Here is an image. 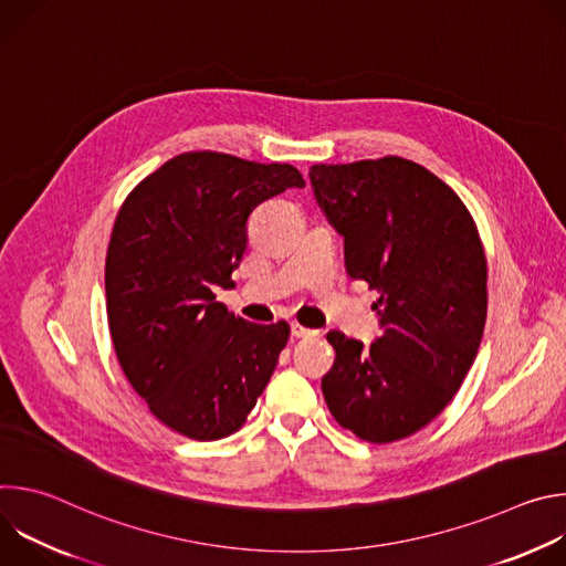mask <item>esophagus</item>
I'll list each match as a JSON object with an SVG mask.
<instances>
[{
  "instance_id": "esophagus-1",
  "label": "esophagus",
  "mask_w": 566,
  "mask_h": 566,
  "mask_svg": "<svg viewBox=\"0 0 566 566\" xmlns=\"http://www.w3.org/2000/svg\"><path fill=\"white\" fill-rule=\"evenodd\" d=\"M291 336L293 338H311V336H317V334L313 329H306V327L297 325V322H293V325H291Z\"/></svg>"
}]
</instances>
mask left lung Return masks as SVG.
Instances as JSON below:
<instances>
[{"instance_id": "8db88e82", "label": "left lung", "mask_w": 566, "mask_h": 566, "mask_svg": "<svg viewBox=\"0 0 566 566\" xmlns=\"http://www.w3.org/2000/svg\"><path fill=\"white\" fill-rule=\"evenodd\" d=\"M308 179L345 237L347 275L380 295L369 347L327 334L336 360L322 394L358 439L400 441L446 410L476 356L489 308L476 223L448 184L400 156L311 166Z\"/></svg>"}]
</instances>
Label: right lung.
I'll list each match as a JSON object with an SVG mask.
<instances>
[{
  "label": "right lung",
  "instance_id": "right-lung-1",
  "mask_svg": "<svg viewBox=\"0 0 566 566\" xmlns=\"http://www.w3.org/2000/svg\"><path fill=\"white\" fill-rule=\"evenodd\" d=\"M286 188H304L289 164L184 151L116 214L105 262L112 343L149 412L188 439L244 426L289 343L284 319L253 325L212 293L234 286L251 212Z\"/></svg>",
  "mask_w": 566,
  "mask_h": 566
}]
</instances>
